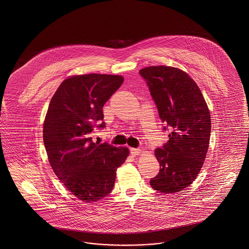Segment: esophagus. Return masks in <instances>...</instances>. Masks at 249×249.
I'll list each match as a JSON object with an SVG mask.
<instances>
[{
    "label": "esophagus",
    "instance_id": "34e87169",
    "mask_svg": "<svg viewBox=\"0 0 249 249\" xmlns=\"http://www.w3.org/2000/svg\"><path fill=\"white\" fill-rule=\"evenodd\" d=\"M130 152H131V154L133 156H138V155H140L142 153V149H140V148H131Z\"/></svg>",
    "mask_w": 249,
    "mask_h": 249
}]
</instances>
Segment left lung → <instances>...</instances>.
<instances>
[{"label":"left lung","instance_id":"left-lung-1","mask_svg":"<svg viewBox=\"0 0 249 249\" xmlns=\"http://www.w3.org/2000/svg\"><path fill=\"white\" fill-rule=\"evenodd\" d=\"M140 74L160 118L171 130L168 142L154 151L160 172L150 185L161 193L180 192L196 180L206 157L211 131L208 107L197 84L180 68L146 67Z\"/></svg>","mask_w":249,"mask_h":249}]
</instances>
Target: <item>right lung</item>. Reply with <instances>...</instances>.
I'll list each match as a JSON object with an SVG mask.
<instances>
[{"mask_svg": "<svg viewBox=\"0 0 249 249\" xmlns=\"http://www.w3.org/2000/svg\"><path fill=\"white\" fill-rule=\"evenodd\" d=\"M123 83L121 75L70 76L53 95L45 115L43 138L49 163L67 190L85 203L112 191L117 168L129 155L127 147L91 138L104 120V105ZM105 125L103 122L99 127Z\"/></svg>", "mask_w": 249, "mask_h": 249, "instance_id": "obj_1", "label": "right lung"}]
</instances>
